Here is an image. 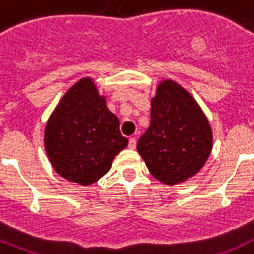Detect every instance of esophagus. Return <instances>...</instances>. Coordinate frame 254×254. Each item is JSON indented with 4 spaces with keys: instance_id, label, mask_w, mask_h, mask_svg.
Returning a JSON list of instances; mask_svg holds the SVG:
<instances>
[{
    "instance_id": "34e87169",
    "label": "esophagus",
    "mask_w": 254,
    "mask_h": 254,
    "mask_svg": "<svg viewBox=\"0 0 254 254\" xmlns=\"http://www.w3.org/2000/svg\"><path fill=\"white\" fill-rule=\"evenodd\" d=\"M135 145H137V141H135L134 137L129 138V147H130V149H135Z\"/></svg>"
}]
</instances>
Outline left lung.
Masks as SVG:
<instances>
[{
    "label": "left lung",
    "mask_w": 254,
    "mask_h": 254,
    "mask_svg": "<svg viewBox=\"0 0 254 254\" xmlns=\"http://www.w3.org/2000/svg\"><path fill=\"white\" fill-rule=\"evenodd\" d=\"M150 127L141 135L137 151L155 179L179 185L195 177L213 145L207 116L179 83L163 79L150 100Z\"/></svg>",
    "instance_id": "8db88e82"
}]
</instances>
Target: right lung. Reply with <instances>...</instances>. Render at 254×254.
I'll return each mask as SVG.
<instances>
[{"label":"right lung","mask_w":254,"mask_h":254,"mask_svg":"<svg viewBox=\"0 0 254 254\" xmlns=\"http://www.w3.org/2000/svg\"><path fill=\"white\" fill-rule=\"evenodd\" d=\"M45 149L54 170L67 181L93 185L127 146L120 121L93 79L81 77L62 96L45 127Z\"/></svg>","instance_id":"obj_1"}]
</instances>
